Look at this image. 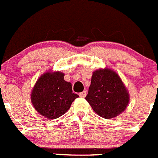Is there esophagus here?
Returning <instances> with one entry per match:
<instances>
[{
	"instance_id": "34e87169",
	"label": "esophagus",
	"mask_w": 158,
	"mask_h": 158,
	"mask_svg": "<svg viewBox=\"0 0 158 158\" xmlns=\"http://www.w3.org/2000/svg\"><path fill=\"white\" fill-rule=\"evenodd\" d=\"M79 97H81V98H85L86 95V91H82L81 92V93H79Z\"/></svg>"
}]
</instances>
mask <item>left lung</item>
Masks as SVG:
<instances>
[{
	"instance_id": "obj_1",
	"label": "left lung",
	"mask_w": 158,
	"mask_h": 158,
	"mask_svg": "<svg viewBox=\"0 0 158 158\" xmlns=\"http://www.w3.org/2000/svg\"><path fill=\"white\" fill-rule=\"evenodd\" d=\"M86 100L98 116L112 119L127 109L130 95L120 76L105 68L93 72Z\"/></svg>"
}]
</instances>
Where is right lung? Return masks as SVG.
<instances>
[{
  "label": "right lung",
  "mask_w": 158,
  "mask_h": 158,
  "mask_svg": "<svg viewBox=\"0 0 158 158\" xmlns=\"http://www.w3.org/2000/svg\"><path fill=\"white\" fill-rule=\"evenodd\" d=\"M64 74L59 71L43 73L31 90V99L38 113L47 119H56L70 109L79 97L72 93V83L64 79Z\"/></svg>",
  "instance_id": "obj_1"
}]
</instances>
